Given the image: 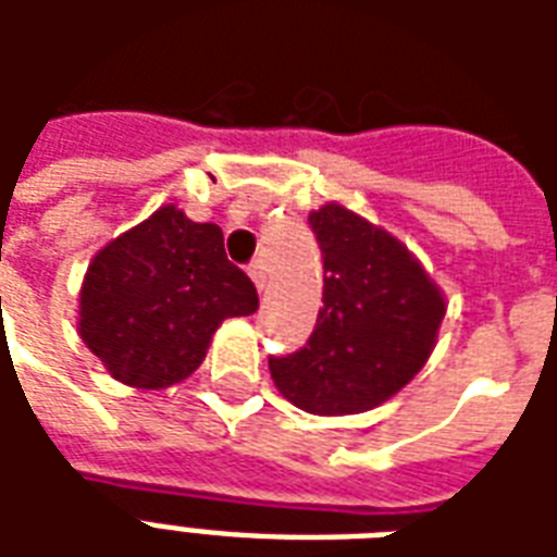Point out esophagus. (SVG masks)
I'll return each mask as SVG.
<instances>
[{
  "mask_svg": "<svg viewBox=\"0 0 557 557\" xmlns=\"http://www.w3.org/2000/svg\"><path fill=\"white\" fill-rule=\"evenodd\" d=\"M247 274H250V280L256 283V289L265 292V262H262V259L250 262V265H247Z\"/></svg>",
  "mask_w": 557,
  "mask_h": 557,
  "instance_id": "34e87169",
  "label": "esophagus"
}]
</instances>
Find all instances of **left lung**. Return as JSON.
<instances>
[{"label":"left lung","mask_w":557,"mask_h":557,"mask_svg":"<svg viewBox=\"0 0 557 557\" xmlns=\"http://www.w3.org/2000/svg\"><path fill=\"white\" fill-rule=\"evenodd\" d=\"M325 292L307 346L268 358L271 379L310 414H358L418 375L435 346L444 298L414 256L343 206L310 214Z\"/></svg>","instance_id":"8db88e82"}]
</instances>
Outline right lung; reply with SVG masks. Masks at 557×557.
Wrapping results in <instances>:
<instances>
[{"label":"right lung","mask_w":557,"mask_h":557,"mask_svg":"<svg viewBox=\"0 0 557 557\" xmlns=\"http://www.w3.org/2000/svg\"><path fill=\"white\" fill-rule=\"evenodd\" d=\"M256 307V286L226 259L218 223L163 206L91 259L79 337L119 382L158 391L194 373L223 319Z\"/></svg>","instance_id":"right-lung-1"}]
</instances>
